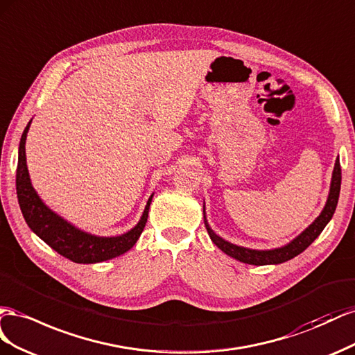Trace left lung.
I'll list each match as a JSON object with an SVG mask.
<instances>
[{
	"label": "left lung",
	"mask_w": 355,
	"mask_h": 355,
	"mask_svg": "<svg viewBox=\"0 0 355 355\" xmlns=\"http://www.w3.org/2000/svg\"><path fill=\"white\" fill-rule=\"evenodd\" d=\"M340 181H342V172H340V162L339 157L335 164V169H333V177H331V186H330V193L327 204L324 207L322 212L318 216V218L312 223V225L303 232L302 235H299L295 241H291L288 245L277 248V250H269V251H257V250H248L244 247H238L230 244V242L221 239L217 236L214 232H212L208 225L207 230L211 241L223 251L226 252L227 256L234 257L242 263H248V265H256V266H263V265H278V263L287 261L293 257H296L300 254L302 251H305L313 241L318 238V235L322 232V229L326 227L330 218L335 214V209L338 205V199H339V191H340Z\"/></svg>",
	"instance_id": "left-lung-1"
}]
</instances>
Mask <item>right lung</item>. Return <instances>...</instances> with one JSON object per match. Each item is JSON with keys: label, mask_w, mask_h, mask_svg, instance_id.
Segmentation results:
<instances>
[{"label": "right lung", "mask_w": 355, "mask_h": 355, "mask_svg": "<svg viewBox=\"0 0 355 355\" xmlns=\"http://www.w3.org/2000/svg\"><path fill=\"white\" fill-rule=\"evenodd\" d=\"M29 125H31V121L26 125L19 144L16 191L20 209H22L25 221L31 227V230H34L49 247L58 251L60 256L76 263L104 261L123 254V252L132 248L146 227L150 202L153 196H150L144 214L141 217L138 225L121 236L99 238L85 234V232L71 226L69 223L56 216L55 212L50 211L43 204L42 199L38 198L35 190L33 189L31 181H29L25 156V141Z\"/></svg>", "instance_id": "1"}]
</instances>
